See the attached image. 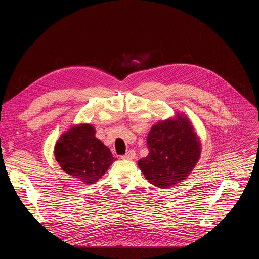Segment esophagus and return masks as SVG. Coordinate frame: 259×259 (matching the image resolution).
Instances as JSON below:
<instances>
[{
    "instance_id": "1",
    "label": "esophagus",
    "mask_w": 259,
    "mask_h": 259,
    "mask_svg": "<svg viewBox=\"0 0 259 259\" xmlns=\"http://www.w3.org/2000/svg\"><path fill=\"white\" fill-rule=\"evenodd\" d=\"M135 156H136V153L131 150V151H129L126 155L122 156V159H125V160H133V159L135 158Z\"/></svg>"
}]
</instances>
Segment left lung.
Masks as SVG:
<instances>
[{"label": "left lung", "mask_w": 259, "mask_h": 259, "mask_svg": "<svg viewBox=\"0 0 259 259\" xmlns=\"http://www.w3.org/2000/svg\"><path fill=\"white\" fill-rule=\"evenodd\" d=\"M146 142L150 153L138 166L145 178L161 189L186 179L200 159V141L187 117L159 122Z\"/></svg>", "instance_id": "left-lung-1"}]
</instances>
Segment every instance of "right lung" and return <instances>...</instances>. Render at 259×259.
Listing matches in <instances>:
<instances>
[{
	"label": "right lung",
	"mask_w": 259,
	"mask_h": 259,
	"mask_svg": "<svg viewBox=\"0 0 259 259\" xmlns=\"http://www.w3.org/2000/svg\"><path fill=\"white\" fill-rule=\"evenodd\" d=\"M54 153L62 170L84 183L97 181L117 160L95 137L94 128L87 124L72 127L62 134Z\"/></svg>",
	"instance_id": "1"
}]
</instances>
